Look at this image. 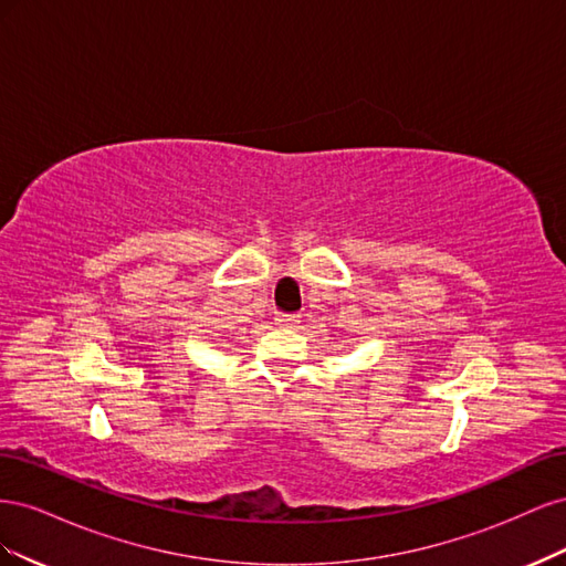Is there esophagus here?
Wrapping results in <instances>:
<instances>
[{"label":"esophagus","instance_id":"esophagus-1","mask_svg":"<svg viewBox=\"0 0 566 566\" xmlns=\"http://www.w3.org/2000/svg\"><path fill=\"white\" fill-rule=\"evenodd\" d=\"M276 323L283 325V328H293L295 323H300L297 314H276Z\"/></svg>","mask_w":566,"mask_h":566}]
</instances>
